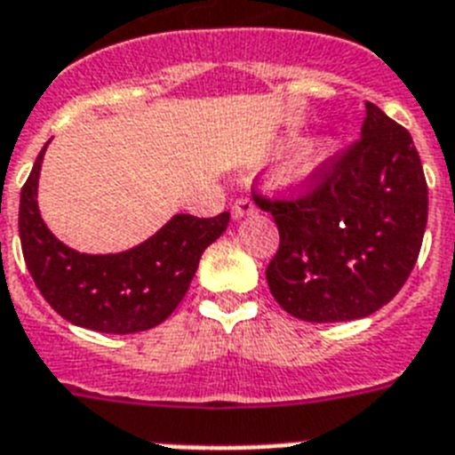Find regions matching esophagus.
Returning a JSON list of instances; mask_svg holds the SVG:
<instances>
[{
  "label": "esophagus",
  "mask_w": 455,
  "mask_h": 455,
  "mask_svg": "<svg viewBox=\"0 0 455 455\" xmlns=\"http://www.w3.org/2000/svg\"><path fill=\"white\" fill-rule=\"evenodd\" d=\"M254 211H256L254 201L247 199V196H240V199H235V204H233V208H231V212L235 220H238V217H244V215H251Z\"/></svg>",
  "instance_id": "1"
}]
</instances>
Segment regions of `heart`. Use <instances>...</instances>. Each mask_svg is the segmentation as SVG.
Returning <instances> with one entry per match:
<instances>
[{"mask_svg": "<svg viewBox=\"0 0 455 455\" xmlns=\"http://www.w3.org/2000/svg\"><path fill=\"white\" fill-rule=\"evenodd\" d=\"M339 144L331 137H323L315 141H304L293 151V156L288 157L279 169V180L288 185L307 183L325 167L331 157L337 156Z\"/></svg>", "mask_w": 455, "mask_h": 455, "instance_id": "1", "label": "heart"}]
</instances>
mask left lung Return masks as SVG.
I'll return each instance as SVG.
<instances>
[{"instance_id": "left-lung-1", "label": "left lung", "mask_w": 455, "mask_h": 455, "mask_svg": "<svg viewBox=\"0 0 455 455\" xmlns=\"http://www.w3.org/2000/svg\"><path fill=\"white\" fill-rule=\"evenodd\" d=\"M254 201L279 228L266 270L272 298L307 323L355 321L385 307L408 282L428 220L412 137L373 102L362 137L298 195Z\"/></svg>"}]
</instances>
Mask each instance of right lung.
I'll return each instance as SVG.
<instances>
[{"instance_id":"obj_1","label":"right lung","mask_w":455,"mask_h":455,"mask_svg":"<svg viewBox=\"0 0 455 455\" xmlns=\"http://www.w3.org/2000/svg\"><path fill=\"white\" fill-rule=\"evenodd\" d=\"M45 148L47 144L22 185L18 217L22 256L41 295L59 315L86 330L134 334L160 325L188 293L205 247L227 231L228 212L176 215L134 250L80 254L59 243L38 212Z\"/></svg>"}]
</instances>
